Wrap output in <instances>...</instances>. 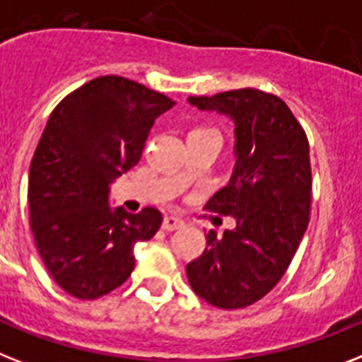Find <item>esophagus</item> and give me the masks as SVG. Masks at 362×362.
<instances>
[{"label":"esophagus","mask_w":362,"mask_h":362,"mask_svg":"<svg viewBox=\"0 0 362 362\" xmlns=\"http://www.w3.org/2000/svg\"><path fill=\"white\" fill-rule=\"evenodd\" d=\"M184 225H186V223L182 221V219H178V217L165 216L163 217V223H161V228L167 232H171V230H176V228H182Z\"/></svg>","instance_id":"1"}]
</instances>
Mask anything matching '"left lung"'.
<instances>
[{"label": "left lung", "mask_w": 362, "mask_h": 362, "mask_svg": "<svg viewBox=\"0 0 362 362\" xmlns=\"http://www.w3.org/2000/svg\"><path fill=\"white\" fill-rule=\"evenodd\" d=\"M187 102L234 124L230 180L206 206L236 219L223 236L208 232L204 252L186 266L187 281L214 307H249L281 281L307 230L313 187L307 135L283 100L258 89Z\"/></svg>", "instance_id": "1"}]
</instances>
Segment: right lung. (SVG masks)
<instances>
[{
	"instance_id": "add662e5",
	"label": "right lung",
	"mask_w": 362,
	"mask_h": 362,
	"mask_svg": "<svg viewBox=\"0 0 362 362\" xmlns=\"http://www.w3.org/2000/svg\"><path fill=\"white\" fill-rule=\"evenodd\" d=\"M175 102L145 85L102 76L49 115L29 167V221L44 266L79 299L110 293L134 272V247L161 214L111 208V184L137 165L154 120Z\"/></svg>"
}]
</instances>
